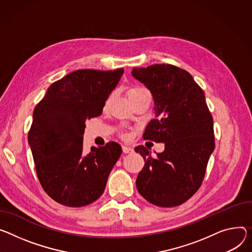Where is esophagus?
Listing matches in <instances>:
<instances>
[{"label": "esophagus", "mask_w": 252, "mask_h": 252, "mask_svg": "<svg viewBox=\"0 0 252 252\" xmlns=\"http://www.w3.org/2000/svg\"><path fill=\"white\" fill-rule=\"evenodd\" d=\"M123 152L125 154H129L133 152V149H131L130 147H126V146H123Z\"/></svg>", "instance_id": "esophagus-1"}]
</instances>
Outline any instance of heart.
<instances>
[{"mask_svg": "<svg viewBox=\"0 0 252 252\" xmlns=\"http://www.w3.org/2000/svg\"><path fill=\"white\" fill-rule=\"evenodd\" d=\"M142 90H144V88H142V87H134V88H131V89L129 90V94L140 93V91H142Z\"/></svg>", "mask_w": 252, "mask_h": 252, "instance_id": "heart-1", "label": "heart"}]
</instances>
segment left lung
I'll return each instance as SVG.
<instances>
[{"label": "left lung", "mask_w": 252, "mask_h": 252, "mask_svg": "<svg viewBox=\"0 0 252 252\" xmlns=\"http://www.w3.org/2000/svg\"><path fill=\"white\" fill-rule=\"evenodd\" d=\"M132 76L151 91L155 119L143 138L164 143L163 153L152 156L144 146L134 151L145 166L136 178V188L150 203L175 207L200 188L214 151L213 118L202 88L192 75L171 64L133 68Z\"/></svg>", "instance_id": "obj_1"}]
</instances>
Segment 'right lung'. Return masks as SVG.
I'll return each mask as SVG.
<instances>
[{
    "label": "right lung",
    "instance_id": "add662e5",
    "mask_svg": "<svg viewBox=\"0 0 252 252\" xmlns=\"http://www.w3.org/2000/svg\"><path fill=\"white\" fill-rule=\"evenodd\" d=\"M123 73L124 68L73 71L52 83L34 109L28 143L36 173L44 191L62 205L97 200L122 155L114 142L84 154L83 133L85 121L100 116Z\"/></svg>",
    "mask_w": 252,
    "mask_h": 252
}]
</instances>
